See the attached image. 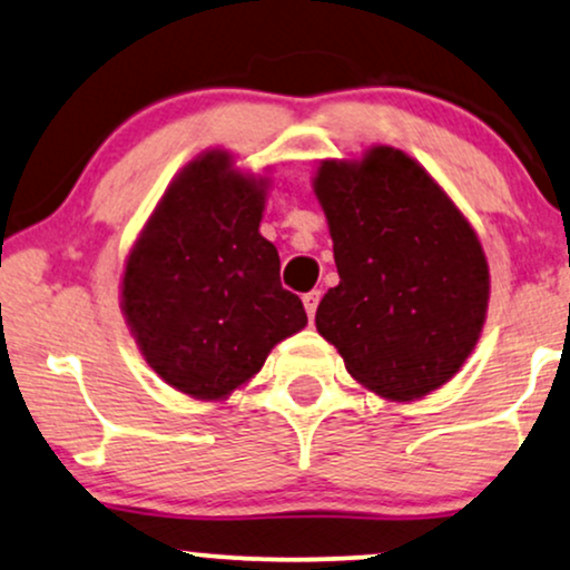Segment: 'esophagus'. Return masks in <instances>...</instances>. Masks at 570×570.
Segmentation results:
<instances>
[{"mask_svg": "<svg viewBox=\"0 0 570 570\" xmlns=\"http://www.w3.org/2000/svg\"><path fill=\"white\" fill-rule=\"evenodd\" d=\"M318 302H321V292H318V289L307 292L305 297H302V305H305L309 318H315V309H318Z\"/></svg>", "mask_w": 570, "mask_h": 570, "instance_id": "obj_1", "label": "esophagus"}]
</instances>
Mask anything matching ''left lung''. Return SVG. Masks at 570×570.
<instances>
[{
  "mask_svg": "<svg viewBox=\"0 0 570 570\" xmlns=\"http://www.w3.org/2000/svg\"><path fill=\"white\" fill-rule=\"evenodd\" d=\"M338 284L315 328L360 386L413 402L444 386L476 350L489 309V263L471 220L402 149L376 144L321 160Z\"/></svg>",
  "mask_w": 570,
  "mask_h": 570,
  "instance_id": "left-lung-1",
  "label": "left lung"
}]
</instances>
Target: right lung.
Returning <instances> with one entry per match:
<instances>
[{"instance_id":"1","label":"right lung","mask_w":570,"mask_h":570,"mask_svg":"<svg viewBox=\"0 0 570 570\" xmlns=\"http://www.w3.org/2000/svg\"><path fill=\"white\" fill-rule=\"evenodd\" d=\"M268 191V176L205 149L173 176L126 255V326L149 368L191 400L226 402L307 326L261 234Z\"/></svg>"}]
</instances>
